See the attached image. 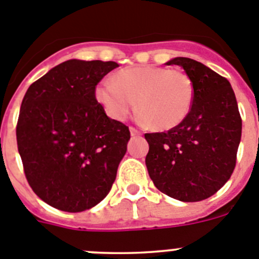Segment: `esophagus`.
<instances>
[{
    "instance_id": "34e87169",
    "label": "esophagus",
    "mask_w": 259,
    "mask_h": 259,
    "mask_svg": "<svg viewBox=\"0 0 259 259\" xmlns=\"http://www.w3.org/2000/svg\"><path fill=\"white\" fill-rule=\"evenodd\" d=\"M130 134H132V137H138V135H141L142 133L139 132L138 129H135V127H130Z\"/></svg>"
}]
</instances>
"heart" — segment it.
<instances>
[{"label": "heart", "instance_id": "1", "mask_svg": "<svg viewBox=\"0 0 259 259\" xmlns=\"http://www.w3.org/2000/svg\"><path fill=\"white\" fill-rule=\"evenodd\" d=\"M193 82L187 73L157 66L120 69L113 81L99 83L98 102L113 120L122 121L135 108L144 124L170 130L186 120L192 107Z\"/></svg>", "mask_w": 259, "mask_h": 259}]
</instances>
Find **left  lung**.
Here are the masks:
<instances>
[{
    "mask_svg": "<svg viewBox=\"0 0 259 259\" xmlns=\"http://www.w3.org/2000/svg\"><path fill=\"white\" fill-rule=\"evenodd\" d=\"M166 64L181 66L190 76L193 102L178 126L144 134L150 144L147 170L167 196L201 201L221 190L234 171L241 116L227 78L190 58H174Z\"/></svg>",
    "mask_w": 259,
    "mask_h": 259,
    "instance_id": "left-lung-1",
    "label": "left lung"
}]
</instances>
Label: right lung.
<instances>
[{
  "instance_id": "obj_1",
  "label": "right lung",
  "mask_w": 259,
  "mask_h": 259,
  "mask_svg": "<svg viewBox=\"0 0 259 259\" xmlns=\"http://www.w3.org/2000/svg\"><path fill=\"white\" fill-rule=\"evenodd\" d=\"M117 67L67 60L34 81L23 98L16 142L25 178L39 199L59 210L93 208L115 182L130 132L106 115L95 90Z\"/></svg>"
}]
</instances>
